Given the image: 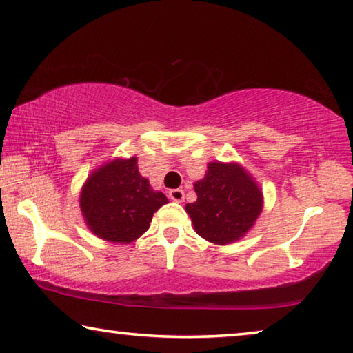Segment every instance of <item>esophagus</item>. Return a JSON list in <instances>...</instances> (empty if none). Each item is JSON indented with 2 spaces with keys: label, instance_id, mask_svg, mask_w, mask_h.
<instances>
[{
  "label": "esophagus",
  "instance_id": "34e87169",
  "mask_svg": "<svg viewBox=\"0 0 353 353\" xmlns=\"http://www.w3.org/2000/svg\"><path fill=\"white\" fill-rule=\"evenodd\" d=\"M168 196H170V199H171V201H174V202H182V201H183V198H185L183 190H181V188L171 190L170 193H168Z\"/></svg>",
  "mask_w": 353,
  "mask_h": 353
}]
</instances>
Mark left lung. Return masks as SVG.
Instances as JSON below:
<instances>
[{
    "label": "left lung",
    "mask_w": 353,
    "mask_h": 353,
    "mask_svg": "<svg viewBox=\"0 0 353 353\" xmlns=\"http://www.w3.org/2000/svg\"><path fill=\"white\" fill-rule=\"evenodd\" d=\"M198 199L185 205L196 234L225 246L246 236L263 210V193L249 171L236 162H210L194 182Z\"/></svg>",
    "instance_id": "8db88e82"
}]
</instances>
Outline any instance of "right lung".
Wrapping results in <instances>:
<instances>
[{"label":"right lung","mask_w":353,"mask_h":353,"mask_svg":"<svg viewBox=\"0 0 353 353\" xmlns=\"http://www.w3.org/2000/svg\"><path fill=\"white\" fill-rule=\"evenodd\" d=\"M139 159H112L98 166L82 185L79 207L93 235L129 244L151 225L154 213L168 199L155 191L137 166Z\"/></svg>","instance_id":"1"}]
</instances>
